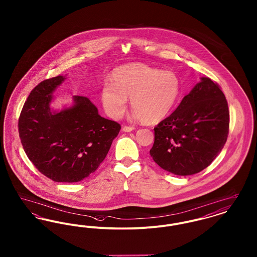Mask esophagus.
<instances>
[{"mask_svg":"<svg viewBox=\"0 0 257 257\" xmlns=\"http://www.w3.org/2000/svg\"><path fill=\"white\" fill-rule=\"evenodd\" d=\"M133 130H135L134 126H123L122 127L123 132H126V133L132 132Z\"/></svg>","mask_w":257,"mask_h":257,"instance_id":"esophagus-1","label":"esophagus"}]
</instances>
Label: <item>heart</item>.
I'll return each instance as SVG.
<instances>
[{"instance_id": "1", "label": "heart", "mask_w": 257, "mask_h": 257, "mask_svg": "<svg viewBox=\"0 0 257 257\" xmlns=\"http://www.w3.org/2000/svg\"><path fill=\"white\" fill-rule=\"evenodd\" d=\"M100 90L102 105L112 118H119L130 98L134 115L143 122L154 123L167 117L180 95L181 82L173 71L145 63H130L117 67Z\"/></svg>"}]
</instances>
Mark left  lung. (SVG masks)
<instances>
[{
	"mask_svg": "<svg viewBox=\"0 0 257 257\" xmlns=\"http://www.w3.org/2000/svg\"><path fill=\"white\" fill-rule=\"evenodd\" d=\"M228 128L229 111L223 92L210 78L201 77L176 110L154 128L150 156L172 174H195L220 154Z\"/></svg>",
	"mask_w": 257,
	"mask_h": 257,
	"instance_id": "8db88e82",
	"label": "left lung"
}]
</instances>
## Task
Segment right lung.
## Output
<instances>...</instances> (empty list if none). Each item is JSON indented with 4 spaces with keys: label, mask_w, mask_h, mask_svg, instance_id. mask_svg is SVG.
I'll use <instances>...</instances> for the list:
<instances>
[{
    "label": "right lung",
    "mask_w": 257,
    "mask_h": 257,
    "mask_svg": "<svg viewBox=\"0 0 257 257\" xmlns=\"http://www.w3.org/2000/svg\"><path fill=\"white\" fill-rule=\"evenodd\" d=\"M58 76L38 84L21 111L18 128L28 158L55 182H79L97 170L106 158L120 125L102 117L96 106L84 96L55 110L51 103L65 81Z\"/></svg>",
    "instance_id": "right-lung-1"
}]
</instances>
